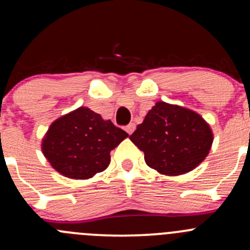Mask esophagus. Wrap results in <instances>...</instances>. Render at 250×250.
<instances>
[{"label": "esophagus", "instance_id": "34e87169", "mask_svg": "<svg viewBox=\"0 0 250 250\" xmlns=\"http://www.w3.org/2000/svg\"><path fill=\"white\" fill-rule=\"evenodd\" d=\"M134 129H135V125L134 123H129V125H125V132L128 133V134H132L133 132H134Z\"/></svg>", "mask_w": 250, "mask_h": 250}]
</instances>
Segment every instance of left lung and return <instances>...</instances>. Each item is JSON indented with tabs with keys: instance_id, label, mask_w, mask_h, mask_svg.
Instances as JSON below:
<instances>
[{
	"instance_id": "8db88e82",
	"label": "left lung",
	"mask_w": 250,
	"mask_h": 250,
	"mask_svg": "<svg viewBox=\"0 0 250 250\" xmlns=\"http://www.w3.org/2000/svg\"><path fill=\"white\" fill-rule=\"evenodd\" d=\"M129 139L143 151L148 167L173 176L191 172L203 162L213 133L195 111L157 102Z\"/></svg>"
}]
</instances>
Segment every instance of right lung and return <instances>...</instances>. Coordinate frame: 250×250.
<instances>
[{
    "instance_id": "obj_1",
    "label": "right lung",
    "mask_w": 250,
    "mask_h": 250,
    "mask_svg": "<svg viewBox=\"0 0 250 250\" xmlns=\"http://www.w3.org/2000/svg\"><path fill=\"white\" fill-rule=\"evenodd\" d=\"M127 133L88 107H78L55 120L42 140V152L66 178L89 179L106 169L110 152Z\"/></svg>"
}]
</instances>
